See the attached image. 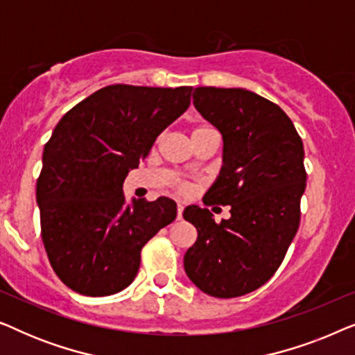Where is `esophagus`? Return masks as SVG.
<instances>
[{
    "mask_svg": "<svg viewBox=\"0 0 355 355\" xmlns=\"http://www.w3.org/2000/svg\"><path fill=\"white\" fill-rule=\"evenodd\" d=\"M182 211H184L182 203H178V220H181L182 218Z\"/></svg>",
    "mask_w": 355,
    "mask_h": 355,
    "instance_id": "1",
    "label": "esophagus"
}]
</instances>
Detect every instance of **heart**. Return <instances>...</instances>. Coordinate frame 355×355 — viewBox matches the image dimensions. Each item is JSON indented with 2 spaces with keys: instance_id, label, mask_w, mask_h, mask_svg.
<instances>
[{
  "instance_id": "heart-1",
  "label": "heart",
  "mask_w": 355,
  "mask_h": 355,
  "mask_svg": "<svg viewBox=\"0 0 355 355\" xmlns=\"http://www.w3.org/2000/svg\"><path fill=\"white\" fill-rule=\"evenodd\" d=\"M207 130H213V129L208 128V125H198V128L193 129L192 135L200 134V132H207ZM187 189H189V186H187L186 182H179V184H178V191H179V192H187Z\"/></svg>"
}]
</instances>
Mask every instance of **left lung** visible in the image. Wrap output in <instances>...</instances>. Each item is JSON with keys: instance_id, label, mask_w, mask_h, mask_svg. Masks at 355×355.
Here are the masks:
<instances>
[{"instance_id": "left-lung-1", "label": "left lung", "mask_w": 355, "mask_h": 355, "mask_svg": "<svg viewBox=\"0 0 355 355\" xmlns=\"http://www.w3.org/2000/svg\"><path fill=\"white\" fill-rule=\"evenodd\" d=\"M192 96L223 135L220 176L203 203L230 205L231 218L216 223L208 208L184 210L198 234L184 270L205 294L239 297L275 275L299 230L302 139L278 105L250 90L197 87Z\"/></svg>"}]
</instances>
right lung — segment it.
Segmentation results:
<instances>
[{"mask_svg":"<svg viewBox=\"0 0 355 355\" xmlns=\"http://www.w3.org/2000/svg\"><path fill=\"white\" fill-rule=\"evenodd\" d=\"M192 87L116 84L62 116L37 179L42 239L62 283L101 297L132 283L142 247L178 215L176 202L132 200L124 179L191 105Z\"/></svg>","mask_w":355,"mask_h":355,"instance_id":"1","label":"right lung"}]
</instances>
